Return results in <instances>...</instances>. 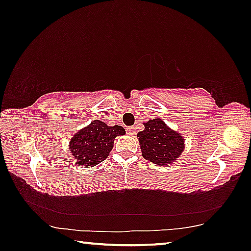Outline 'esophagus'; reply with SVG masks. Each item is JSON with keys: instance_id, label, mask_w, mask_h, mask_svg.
<instances>
[{"instance_id": "esophagus-1", "label": "esophagus", "mask_w": 251, "mask_h": 251, "mask_svg": "<svg viewBox=\"0 0 251 251\" xmlns=\"http://www.w3.org/2000/svg\"><path fill=\"white\" fill-rule=\"evenodd\" d=\"M126 131H127V134H129V135H133V134H135L136 129L134 128V127H128V128L126 129Z\"/></svg>"}]
</instances>
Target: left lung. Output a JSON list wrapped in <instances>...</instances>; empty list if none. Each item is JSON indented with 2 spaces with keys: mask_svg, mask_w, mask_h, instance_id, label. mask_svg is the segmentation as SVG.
<instances>
[{
  "mask_svg": "<svg viewBox=\"0 0 251 251\" xmlns=\"http://www.w3.org/2000/svg\"><path fill=\"white\" fill-rule=\"evenodd\" d=\"M144 130L137 134L144 158L158 166L175 164L185 150V139L180 133L168 127L160 118H152L144 123Z\"/></svg>",
  "mask_w": 251,
  "mask_h": 251,
  "instance_id": "1",
  "label": "left lung"
}]
</instances>
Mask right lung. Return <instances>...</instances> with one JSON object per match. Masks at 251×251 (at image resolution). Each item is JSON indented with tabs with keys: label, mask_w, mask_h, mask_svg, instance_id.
I'll list each match as a JSON object with an SVG mask.
<instances>
[{
	"label": "right lung",
	"mask_w": 251,
	"mask_h": 251,
	"mask_svg": "<svg viewBox=\"0 0 251 251\" xmlns=\"http://www.w3.org/2000/svg\"><path fill=\"white\" fill-rule=\"evenodd\" d=\"M125 135L122 126H108L104 122L94 120L75 133L70 139L69 150L75 161L85 167H94L107 158L117 136Z\"/></svg>",
	"instance_id": "add662e5"
}]
</instances>
